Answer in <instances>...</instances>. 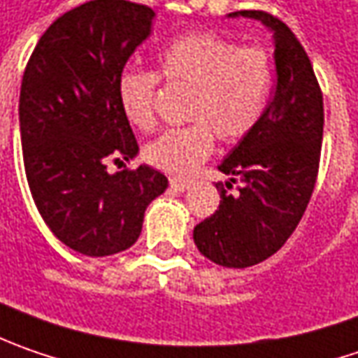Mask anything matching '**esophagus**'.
<instances>
[{
  "instance_id": "obj_1",
  "label": "esophagus",
  "mask_w": 358,
  "mask_h": 358,
  "mask_svg": "<svg viewBox=\"0 0 358 358\" xmlns=\"http://www.w3.org/2000/svg\"><path fill=\"white\" fill-rule=\"evenodd\" d=\"M170 188H172V190H176V192H184V190H188V188H190V182L172 178L170 180Z\"/></svg>"
}]
</instances>
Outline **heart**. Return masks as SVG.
Listing matches in <instances>:
<instances>
[{
	"label": "heart",
	"instance_id": "heart-1",
	"mask_svg": "<svg viewBox=\"0 0 358 358\" xmlns=\"http://www.w3.org/2000/svg\"><path fill=\"white\" fill-rule=\"evenodd\" d=\"M160 73L172 86L190 87L186 120L192 124L166 130L146 146L152 166L172 176H190L222 142H238L257 128L274 84L271 55L258 45L200 31L170 41L160 52ZM160 76L128 68L117 78V100L134 126L150 130Z\"/></svg>",
	"mask_w": 358,
	"mask_h": 358
}]
</instances>
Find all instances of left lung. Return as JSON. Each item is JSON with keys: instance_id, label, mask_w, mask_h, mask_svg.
<instances>
[{"instance_id": "obj_1", "label": "left lung", "mask_w": 358, "mask_h": 358, "mask_svg": "<svg viewBox=\"0 0 358 358\" xmlns=\"http://www.w3.org/2000/svg\"><path fill=\"white\" fill-rule=\"evenodd\" d=\"M230 17H252L274 31L276 87L257 128L218 166L230 176L216 188L218 210L194 228L204 257L246 268L282 248L313 196L322 144V92L313 64L285 22L266 11L242 9ZM238 183L236 193H228Z\"/></svg>"}]
</instances>
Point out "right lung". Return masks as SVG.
<instances>
[{
	"instance_id": "right-lung-1",
	"label": "right lung",
	"mask_w": 358,
	"mask_h": 358,
	"mask_svg": "<svg viewBox=\"0 0 358 358\" xmlns=\"http://www.w3.org/2000/svg\"><path fill=\"white\" fill-rule=\"evenodd\" d=\"M152 20L142 3L86 1L45 29L25 66L20 132L27 184L57 241L86 257L130 248L148 204L168 188L146 164L116 174L106 166L138 154L117 78Z\"/></svg>"
}]
</instances>
